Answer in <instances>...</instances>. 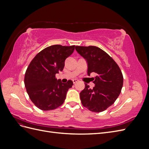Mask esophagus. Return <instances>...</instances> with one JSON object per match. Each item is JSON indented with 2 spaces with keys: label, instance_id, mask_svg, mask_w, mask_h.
<instances>
[{
  "label": "esophagus",
  "instance_id": "1",
  "mask_svg": "<svg viewBox=\"0 0 149 149\" xmlns=\"http://www.w3.org/2000/svg\"><path fill=\"white\" fill-rule=\"evenodd\" d=\"M79 81V80L78 79H73V83L74 84H75V83H77V82H78Z\"/></svg>",
  "mask_w": 149,
  "mask_h": 149
}]
</instances>
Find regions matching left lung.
I'll list each match as a JSON object with an SVG mask.
<instances>
[{"instance_id":"left-lung-1","label":"left lung","mask_w":149,"mask_h":149,"mask_svg":"<svg viewBox=\"0 0 149 149\" xmlns=\"http://www.w3.org/2000/svg\"><path fill=\"white\" fill-rule=\"evenodd\" d=\"M76 50L86 60L88 74L95 73L93 78L95 86L93 89L85 83V88L80 93V99L84 107L94 112H101L113 104L121 92L123 75L116 61L95 46H76Z\"/></svg>"}]
</instances>
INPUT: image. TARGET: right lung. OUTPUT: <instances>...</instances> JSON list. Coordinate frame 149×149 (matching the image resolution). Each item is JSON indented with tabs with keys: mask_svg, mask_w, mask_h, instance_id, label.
Masks as SVG:
<instances>
[{
	"mask_svg": "<svg viewBox=\"0 0 149 149\" xmlns=\"http://www.w3.org/2000/svg\"><path fill=\"white\" fill-rule=\"evenodd\" d=\"M75 45H54L40 52L26 70L24 83L29 97L42 111L55 109L63 104L68 90L73 83L57 81L56 74L62 71L65 61L74 50Z\"/></svg>",
	"mask_w": 149,
	"mask_h": 149,
	"instance_id": "right-lung-1",
	"label": "right lung"
}]
</instances>
